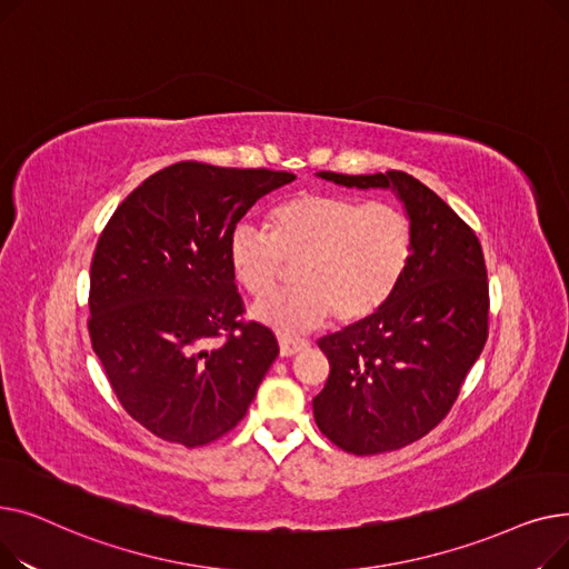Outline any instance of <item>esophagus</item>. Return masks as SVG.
Returning <instances> with one entry per match:
<instances>
[{
    "label": "esophagus",
    "instance_id": "obj_1",
    "mask_svg": "<svg viewBox=\"0 0 569 569\" xmlns=\"http://www.w3.org/2000/svg\"><path fill=\"white\" fill-rule=\"evenodd\" d=\"M309 341L305 339H292V337H279V350H281V357H292L300 352L302 348H307Z\"/></svg>",
    "mask_w": 569,
    "mask_h": 569
}]
</instances>
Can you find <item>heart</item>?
<instances>
[{
	"instance_id": "heart-1",
	"label": "heart",
	"mask_w": 569,
	"mask_h": 569,
	"mask_svg": "<svg viewBox=\"0 0 569 569\" xmlns=\"http://www.w3.org/2000/svg\"><path fill=\"white\" fill-rule=\"evenodd\" d=\"M269 234L237 226L228 262L251 297H267L295 264L297 286L253 307V318L279 332H307L327 316L357 322L399 288L415 234L403 209L339 193H297L272 209Z\"/></svg>"
}]
</instances>
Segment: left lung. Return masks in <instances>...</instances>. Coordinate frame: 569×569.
<instances>
[{
  "mask_svg": "<svg viewBox=\"0 0 569 569\" xmlns=\"http://www.w3.org/2000/svg\"><path fill=\"white\" fill-rule=\"evenodd\" d=\"M318 177L348 189H392L412 223V258L390 300L318 341L330 378L313 399L318 429L341 450H401L450 412L487 343L485 253L455 209L408 172Z\"/></svg>",
  "mask_w": 569,
  "mask_h": 569,
  "instance_id": "1",
  "label": "left lung"
}]
</instances>
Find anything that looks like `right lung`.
I'll return each instance as SVG.
<instances>
[{"label": "right lung", "instance_id": "1", "mask_svg": "<svg viewBox=\"0 0 569 569\" xmlns=\"http://www.w3.org/2000/svg\"><path fill=\"white\" fill-rule=\"evenodd\" d=\"M292 172L168 166L129 193L103 228L89 272V339L119 403L184 447L214 442L247 415L279 355L244 322L228 237Z\"/></svg>", "mask_w": 569, "mask_h": 569}]
</instances>
